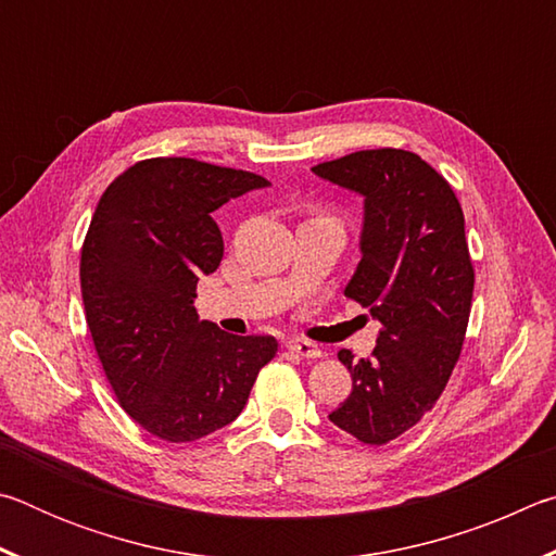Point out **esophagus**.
Masks as SVG:
<instances>
[{
  "label": "esophagus",
  "instance_id": "34e87169",
  "mask_svg": "<svg viewBox=\"0 0 556 556\" xmlns=\"http://www.w3.org/2000/svg\"><path fill=\"white\" fill-rule=\"evenodd\" d=\"M287 348L291 353L306 357V361H316V357L324 355L321 348L312 341H304V338H291V341H287Z\"/></svg>",
  "mask_w": 556,
  "mask_h": 556
}]
</instances>
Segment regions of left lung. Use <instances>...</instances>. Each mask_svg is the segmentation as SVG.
<instances>
[{
  "instance_id": "8db88e82",
  "label": "left lung",
  "mask_w": 556,
  "mask_h": 556,
  "mask_svg": "<svg viewBox=\"0 0 556 556\" xmlns=\"http://www.w3.org/2000/svg\"><path fill=\"white\" fill-rule=\"evenodd\" d=\"M312 172L363 195V257L345 296L380 324L370 357L338 351L353 390L328 419L382 446L434 407L464 348L476 281L464 211L446 178L404 149H365Z\"/></svg>"
}]
</instances>
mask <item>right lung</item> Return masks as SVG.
<instances>
[{"mask_svg": "<svg viewBox=\"0 0 556 556\" xmlns=\"http://www.w3.org/2000/svg\"><path fill=\"white\" fill-rule=\"evenodd\" d=\"M269 186L257 174L186 156L144 159L102 193L80 252L92 343L115 397L164 441H195L238 419L275 336L201 321L199 277L218 269L213 211Z\"/></svg>", "mask_w": 556, "mask_h": 556, "instance_id": "obj_1", "label": "right lung"}]
</instances>
